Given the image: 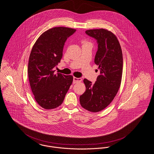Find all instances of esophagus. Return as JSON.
I'll list each match as a JSON object with an SVG mask.
<instances>
[{"instance_id":"obj_1","label":"esophagus","mask_w":154,"mask_h":154,"mask_svg":"<svg viewBox=\"0 0 154 154\" xmlns=\"http://www.w3.org/2000/svg\"><path fill=\"white\" fill-rule=\"evenodd\" d=\"M82 81V79L81 78H77L74 77H73V83H79V82H81Z\"/></svg>"}]
</instances>
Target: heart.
Returning a JSON list of instances; mask_svg holds the SVG:
<instances>
[{"instance_id":"obj_1","label":"heart","mask_w":154,"mask_h":154,"mask_svg":"<svg viewBox=\"0 0 154 154\" xmlns=\"http://www.w3.org/2000/svg\"><path fill=\"white\" fill-rule=\"evenodd\" d=\"M83 43H88V42H85V41H83Z\"/></svg>"}]
</instances>
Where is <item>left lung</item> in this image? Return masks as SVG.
I'll list each match as a JSON object with an SVG mask.
<instances>
[{
  "instance_id": "left-lung-1",
  "label": "left lung",
  "mask_w": 154,
  "mask_h": 154,
  "mask_svg": "<svg viewBox=\"0 0 154 154\" xmlns=\"http://www.w3.org/2000/svg\"><path fill=\"white\" fill-rule=\"evenodd\" d=\"M85 33L97 41L94 63L98 66L100 74L94 84L84 80L86 89L80 97V103L84 109L97 112L106 108L119 91L122 75V53L119 40L111 31L91 29Z\"/></svg>"
}]
</instances>
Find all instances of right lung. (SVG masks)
<instances>
[{"label": "right lung", "instance_id": "add662e5", "mask_svg": "<svg viewBox=\"0 0 154 154\" xmlns=\"http://www.w3.org/2000/svg\"><path fill=\"white\" fill-rule=\"evenodd\" d=\"M75 29L55 27L43 33L33 45L29 60L30 85L38 104L46 109L59 106L73 80L71 75L55 74L67 38Z\"/></svg>", "mask_w": 154, "mask_h": 154}]
</instances>
